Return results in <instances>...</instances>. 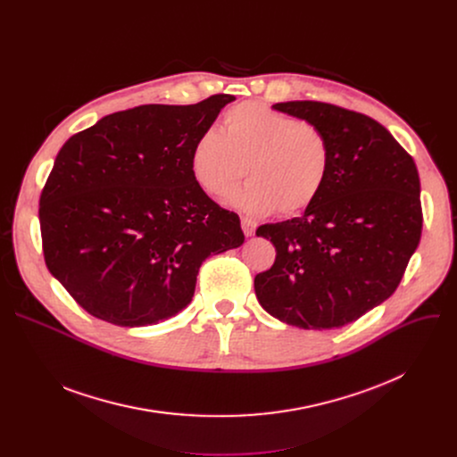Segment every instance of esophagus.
Instances as JSON below:
<instances>
[{"label":"esophagus","mask_w":457,"mask_h":457,"mask_svg":"<svg viewBox=\"0 0 457 457\" xmlns=\"http://www.w3.org/2000/svg\"><path fill=\"white\" fill-rule=\"evenodd\" d=\"M240 224H242V231H244V235H245V237H253V235H254V229H256V222H254L253 219H247V217H244V219L240 220Z\"/></svg>","instance_id":"obj_1"}]
</instances>
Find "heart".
<instances>
[{"mask_svg": "<svg viewBox=\"0 0 457 457\" xmlns=\"http://www.w3.org/2000/svg\"><path fill=\"white\" fill-rule=\"evenodd\" d=\"M331 145L311 122L245 101L229 108L222 132L206 129L191 148V173L210 197L222 199L247 173L233 203L253 215H298L328 186Z\"/></svg>", "mask_w": 457, "mask_h": 457, "instance_id": "b5f03b06", "label": "heart"}]
</instances>
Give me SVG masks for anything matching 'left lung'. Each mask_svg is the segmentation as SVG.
<instances>
[{"label":"left lung","mask_w":457,"mask_h":457,"mask_svg":"<svg viewBox=\"0 0 457 457\" xmlns=\"http://www.w3.org/2000/svg\"><path fill=\"white\" fill-rule=\"evenodd\" d=\"M273 108L318 126L333 164L328 186L302 217L256 229L277 258L254 277V293L271 316L295 328H344L403 278L423 228L418 168L369 115L320 101Z\"/></svg>","instance_id":"8db88e82"}]
</instances>
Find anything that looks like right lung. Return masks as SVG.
I'll use <instances>...</instances> for the list:
<instances>
[{"label":"right lung","instance_id":"add662e5","mask_svg":"<svg viewBox=\"0 0 457 457\" xmlns=\"http://www.w3.org/2000/svg\"><path fill=\"white\" fill-rule=\"evenodd\" d=\"M231 101L115 112L59 150L39 199L45 264L92 316L119 328L171 318L191 302L204 260L242 245L238 215L189 166Z\"/></svg>","mask_w":457,"mask_h":457}]
</instances>
